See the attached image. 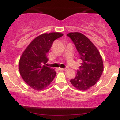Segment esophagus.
<instances>
[{
    "label": "esophagus",
    "mask_w": 120,
    "mask_h": 120,
    "mask_svg": "<svg viewBox=\"0 0 120 120\" xmlns=\"http://www.w3.org/2000/svg\"><path fill=\"white\" fill-rule=\"evenodd\" d=\"M59 70H61V71H65V70H66V68H59Z\"/></svg>",
    "instance_id": "34e87169"
}]
</instances>
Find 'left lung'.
<instances>
[{"mask_svg":"<svg viewBox=\"0 0 120 120\" xmlns=\"http://www.w3.org/2000/svg\"><path fill=\"white\" fill-rule=\"evenodd\" d=\"M67 35L73 41L82 61L76 77L70 82L77 90L86 91L95 85L102 75V57L96 46L82 33L70 32Z\"/></svg>","mask_w":120,"mask_h":120,"instance_id":"1","label":"left lung"}]
</instances>
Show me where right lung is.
I'll return each instance as SVG.
<instances>
[{
    "label": "right lung",
    "instance_id": "1",
    "mask_svg": "<svg viewBox=\"0 0 120 120\" xmlns=\"http://www.w3.org/2000/svg\"><path fill=\"white\" fill-rule=\"evenodd\" d=\"M63 35L60 32L40 35L29 43L20 56V74L33 89L38 91L45 89L54 79L56 71L45 65L48 61L47 55L53 41Z\"/></svg>",
    "mask_w": 120,
    "mask_h": 120
}]
</instances>
